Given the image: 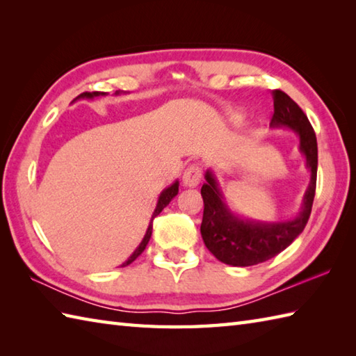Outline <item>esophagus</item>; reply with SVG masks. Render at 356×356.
<instances>
[{
	"mask_svg": "<svg viewBox=\"0 0 356 356\" xmlns=\"http://www.w3.org/2000/svg\"><path fill=\"white\" fill-rule=\"evenodd\" d=\"M200 180H202L200 166H197V165L188 166L186 171L184 172V177H182L184 185L188 188H195L200 184Z\"/></svg>",
	"mask_w": 356,
	"mask_h": 356,
	"instance_id": "34e87169",
	"label": "esophagus"
}]
</instances>
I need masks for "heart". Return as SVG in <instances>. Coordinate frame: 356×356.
I'll list each match as a JSON object with an SVG mask.
<instances>
[{
  "instance_id": "1",
  "label": "heart",
  "mask_w": 356,
  "mask_h": 356,
  "mask_svg": "<svg viewBox=\"0 0 356 356\" xmlns=\"http://www.w3.org/2000/svg\"><path fill=\"white\" fill-rule=\"evenodd\" d=\"M228 120L232 127H240L245 122V115L240 111H231L228 115Z\"/></svg>"
}]
</instances>
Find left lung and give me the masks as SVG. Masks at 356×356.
I'll return each mask as SVG.
<instances>
[{"mask_svg":"<svg viewBox=\"0 0 356 356\" xmlns=\"http://www.w3.org/2000/svg\"><path fill=\"white\" fill-rule=\"evenodd\" d=\"M274 116L270 128H287L298 138V149L309 170V185L301 200L300 213L287 220L261 222L240 216L229 208L216 172L207 170L202 186L203 220L202 238L217 260L237 268L254 266L275 257L303 232L312 211L316 186L318 147L307 116L282 90L272 92Z\"/></svg>","mask_w":356,"mask_h":356,"instance_id":"left-lung-1","label":"left lung"}]
</instances>
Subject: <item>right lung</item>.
<instances>
[{"label":"right lung","mask_w":356,"mask_h":356,"mask_svg":"<svg viewBox=\"0 0 356 356\" xmlns=\"http://www.w3.org/2000/svg\"><path fill=\"white\" fill-rule=\"evenodd\" d=\"M125 92H120V90H118V92L115 93V96H119V95H124ZM108 93H102V92H92V93H88V92H86V93H81L76 99H73V102H76V101H81V99H96V97H104V96H107ZM177 193H179V180H174V182L168 186V188H165V190L161 193V195H159V199H157V203H156V208H154V213H153V216H151V220H149V225H148V228H147V232H145V236H143V238H142V241L139 243V246L134 249L133 251V254L128 257V259L120 264V268H124V266H128V264L130 263H133L136 259H138V257L143 252V249L147 248V245H148V241H149V238H151V232H153V220H154V217H157L159 214L162 213V209L168 205V203L176 197L177 195Z\"/></svg>","instance_id":"1"}]
</instances>
